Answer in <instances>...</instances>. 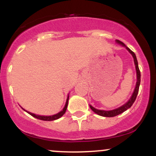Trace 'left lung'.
<instances>
[{
	"label": "left lung",
	"mask_w": 156,
	"mask_h": 156,
	"mask_svg": "<svg viewBox=\"0 0 156 156\" xmlns=\"http://www.w3.org/2000/svg\"><path fill=\"white\" fill-rule=\"evenodd\" d=\"M117 42L122 44V45L125 46V47H126V46L125 45V44L122 43L121 41L117 40ZM126 48H127V50H128V51H129L130 53H131V55H133V57L134 63H135L136 69V75H137L136 85L135 89H134V92L133 93V94H132L131 98H130V99L128 101V102H127V103H125V104L123 105L122 106L119 107V108H118L117 109H114V110H112V111H103V110H98V109L94 108V107L92 106V105H89L91 109H92L93 112H94V113H96V114H98V115L102 116V117H115V116L119 115V114H120L122 112H124L125 111H126L127 109L130 108V107L132 106V105L133 104L134 102H135L136 99V97H137L138 92H139V85H140V81H141V73H140V70H139V66H138V62H137L136 56L135 53H134L130 49V48H128V47H126Z\"/></svg>",
	"instance_id": "8db88e82"
}]
</instances>
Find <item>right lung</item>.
Returning <instances> with one entry per match:
<instances>
[{"label":"right lung","mask_w":156,"mask_h":156,"mask_svg":"<svg viewBox=\"0 0 156 156\" xmlns=\"http://www.w3.org/2000/svg\"><path fill=\"white\" fill-rule=\"evenodd\" d=\"M68 101H69V95L67 97V102H66V104H65V106H64V108H63V110L62 111V112H60L59 113H58V114H55V115H52V116H39V115H36L34 114H32L31 112H28L29 114H31L32 117L37 118V119H41V120H44V121H52V120H55V119H58V118H60L61 117H62V116L64 115V113H65L66 110H67V105H68Z\"/></svg>","instance_id":"1"}]
</instances>
